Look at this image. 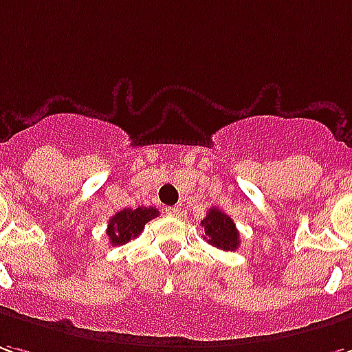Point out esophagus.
<instances>
[{"instance_id":"34e87169","label":"esophagus","mask_w":352,"mask_h":352,"mask_svg":"<svg viewBox=\"0 0 352 352\" xmlns=\"http://www.w3.org/2000/svg\"><path fill=\"white\" fill-rule=\"evenodd\" d=\"M166 213H168V215H173V217H177V215H181V210H179V208H166Z\"/></svg>"}]
</instances>
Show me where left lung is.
Instances as JSON below:
<instances>
[{
	"label": "left lung",
	"instance_id": "1",
	"mask_svg": "<svg viewBox=\"0 0 352 352\" xmlns=\"http://www.w3.org/2000/svg\"><path fill=\"white\" fill-rule=\"evenodd\" d=\"M200 225L206 230L204 238L208 244L215 245L219 250H225V252H234L240 245V232L236 228L234 221L228 217L225 211L211 208Z\"/></svg>",
	"mask_w": 352,
	"mask_h": 352
}]
</instances>
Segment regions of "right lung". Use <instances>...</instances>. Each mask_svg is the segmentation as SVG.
Returning a JSON list of instances; mask_svg holds the SVG:
<instances>
[{
    "label": "right lung",
    "mask_w": 352,
    "mask_h": 352,
    "mask_svg": "<svg viewBox=\"0 0 352 352\" xmlns=\"http://www.w3.org/2000/svg\"><path fill=\"white\" fill-rule=\"evenodd\" d=\"M154 217H158V210L154 208H137V210L127 208V210L118 211L116 215H112L108 221L107 234L110 238V244H127L135 236L141 234L144 225Z\"/></svg>",
    "instance_id": "right-lung-1"
}]
</instances>
